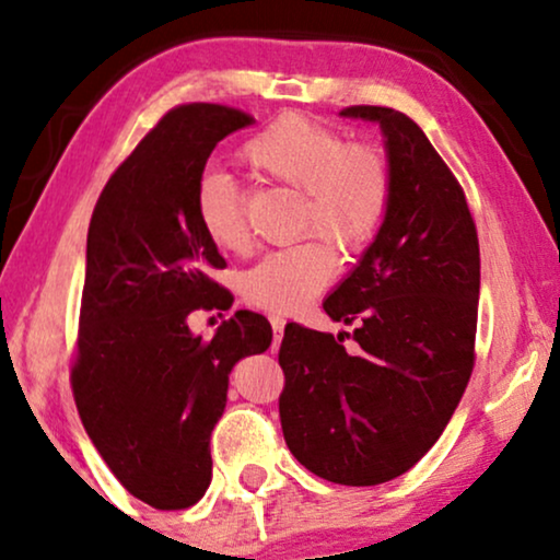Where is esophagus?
Segmentation results:
<instances>
[{"label":"esophagus","instance_id":"esophagus-1","mask_svg":"<svg viewBox=\"0 0 560 560\" xmlns=\"http://www.w3.org/2000/svg\"><path fill=\"white\" fill-rule=\"evenodd\" d=\"M268 320H271V328H273V352H276V349H279V345H281V336H284V326H287V320L284 318H281V315H271V318H268Z\"/></svg>","mask_w":560,"mask_h":560}]
</instances>
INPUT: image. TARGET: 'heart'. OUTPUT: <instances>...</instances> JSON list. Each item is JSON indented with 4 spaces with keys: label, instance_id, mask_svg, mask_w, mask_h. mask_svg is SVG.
Segmentation results:
<instances>
[{
    "label": "heart",
    "instance_id": "heart-1",
    "mask_svg": "<svg viewBox=\"0 0 560 560\" xmlns=\"http://www.w3.org/2000/svg\"><path fill=\"white\" fill-rule=\"evenodd\" d=\"M255 172L300 192L298 234L313 237L268 253L242 273V294L271 313H298L331 284L336 253H362L381 232L394 192L381 148L349 143L345 132L284 114L242 145ZM195 215L219 250L240 253L250 242L245 192L224 172H206L195 185Z\"/></svg>",
    "mask_w": 560,
    "mask_h": 560
}]
</instances>
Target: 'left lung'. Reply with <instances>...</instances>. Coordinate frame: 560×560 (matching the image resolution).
<instances>
[{"label":"left lung","instance_id":"left-lung-1","mask_svg":"<svg viewBox=\"0 0 560 560\" xmlns=\"http://www.w3.org/2000/svg\"><path fill=\"white\" fill-rule=\"evenodd\" d=\"M378 122L394 192L381 232L323 302L357 328L289 323L279 349L281 430L302 467L339 485L412 469L448 425L475 368L480 242L459 179L425 132L388 106H347Z\"/></svg>","mask_w":560,"mask_h":560}]
</instances>
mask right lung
<instances>
[{
	"label": "right lung",
	"mask_w": 560,
	"mask_h": 560,
	"mask_svg": "<svg viewBox=\"0 0 560 560\" xmlns=\"http://www.w3.org/2000/svg\"><path fill=\"white\" fill-rule=\"evenodd\" d=\"M242 109L182 104L112 174L88 226L72 394L101 459L127 493L161 511L198 503L211 485V430L229 373L271 347V323L237 310L211 341L195 310H229L226 266L195 215V185Z\"/></svg>",
	"instance_id": "right-lung-1"
}]
</instances>
